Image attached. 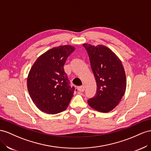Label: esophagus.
<instances>
[{"instance_id":"1","label":"esophagus","mask_w":151,"mask_h":151,"mask_svg":"<svg viewBox=\"0 0 151 151\" xmlns=\"http://www.w3.org/2000/svg\"><path fill=\"white\" fill-rule=\"evenodd\" d=\"M85 85H82V86H80V87H79L78 88V90L80 92H83L85 90Z\"/></svg>"}]
</instances>
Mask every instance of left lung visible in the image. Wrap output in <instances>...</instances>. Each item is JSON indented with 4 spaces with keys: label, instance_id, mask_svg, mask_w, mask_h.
I'll use <instances>...</instances> for the list:
<instances>
[{
    "label": "left lung",
    "instance_id": "left-lung-1",
    "mask_svg": "<svg viewBox=\"0 0 151 151\" xmlns=\"http://www.w3.org/2000/svg\"><path fill=\"white\" fill-rule=\"evenodd\" d=\"M97 84V92L87 102L92 108L108 113L118 105L124 95L127 78L122 63L108 47L83 44Z\"/></svg>",
    "mask_w": 151,
    "mask_h": 151
}]
</instances>
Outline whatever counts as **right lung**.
Masks as SVG:
<instances>
[{"label": "right lung", "mask_w": 151, "mask_h": 151, "mask_svg": "<svg viewBox=\"0 0 151 151\" xmlns=\"http://www.w3.org/2000/svg\"><path fill=\"white\" fill-rule=\"evenodd\" d=\"M75 47L61 45L40 55L27 77V88L33 102L41 111L55 114L66 110L73 96L64 65Z\"/></svg>", "instance_id": "obj_1"}]
</instances>
